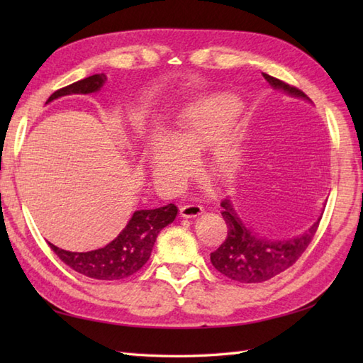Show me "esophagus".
<instances>
[{"instance_id":"1","label":"esophagus","mask_w":363,"mask_h":363,"mask_svg":"<svg viewBox=\"0 0 363 363\" xmlns=\"http://www.w3.org/2000/svg\"><path fill=\"white\" fill-rule=\"evenodd\" d=\"M204 212V209L199 204H184L181 207V217L184 218H195L199 217Z\"/></svg>"}]
</instances>
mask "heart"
<instances>
[{"instance_id":"heart-1","label":"heart","mask_w":363,"mask_h":363,"mask_svg":"<svg viewBox=\"0 0 363 363\" xmlns=\"http://www.w3.org/2000/svg\"><path fill=\"white\" fill-rule=\"evenodd\" d=\"M242 111L240 99L213 95L186 107L168 135L154 133L148 142L152 176L162 184H176L190 173L191 157L207 151L206 172L221 181H233L246 164L245 135L233 125Z\"/></svg>"}]
</instances>
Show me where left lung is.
<instances>
[{
	"instance_id": "1",
	"label": "left lung",
	"mask_w": 363,
	"mask_h": 363,
	"mask_svg": "<svg viewBox=\"0 0 363 363\" xmlns=\"http://www.w3.org/2000/svg\"><path fill=\"white\" fill-rule=\"evenodd\" d=\"M262 74L274 90L311 101V98L299 89L291 87L267 73ZM221 207V215L228 225V235L220 248L211 254V262L221 274L245 284L268 281L295 264L312 242L323 215L320 213L313 225L298 237L277 240V238L259 235L246 226L230 199H225Z\"/></svg>"
}]
</instances>
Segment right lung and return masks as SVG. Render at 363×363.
<instances>
[{
    "mask_svg": "<svg viewBox=\"0 0 363 363\" xmlns=\"http://www.w3.org/2000/svg\"><path fill=\"white\" fill-rule=\"evenodd\" d=\"M106 79L104 73L89 76L86 79L54 91L46 103L67 95L95 94L101 90ZM176 215L177 207L174 204L157 207V209L135 211L125 229L104 248L87 252H72L60 250L52 243H50V248L57 254V257L64 264L91 279H125V277L137 273L148 262L159 233L174 221Z\"/></svg>",
    "mask_w": 363,
    "mask_h": 363,
    "instance_id": "1",
    "label": "right lung"
}]
</instances>
